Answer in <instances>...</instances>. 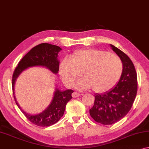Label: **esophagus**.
<instances>
[{
    "instance_id": "obj_1",
    "label": "esophagus",
    "mask_w": 149,
    "mask_h": 149,
    "mask_svg": "<svg viewBox=\"0 0 149 149\" xmlns=\"http://www.w3.org/2000/svg\"><path fill=\"white\" fill-rule=\"evenodd\" d=\"M72 96H73V97H79V96H80V94H79V93H77V92H74L72 94Z\"/></svg>"
}]
</instances>
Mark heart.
Listing matches in <instances>:
<instances>
[{
	"mask_svg": "<svg viewBox=\"0 0 149 149\" xmlns=\"http://www.w3.org/2000/svg\"><path fill=\"white\" fill-rule=\"evenodd\" d=\"M123 62L117 55L96 49H83L64 59L59 67L62 80L72 87L79 75L83 78L76 84L79 90H92L97 93L107 92L118 83L123 74Z\"/></svg>",
	"mask_w": 149,
	"mask_h": 149,
	"instance_id": "obj_1",
	"label": "heart"
}]
</instances>
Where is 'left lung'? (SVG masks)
<instances>
[{
	"mask_svg": "<svg viewBox=\"0 0 149 149\" xmlns=\"http://www.w3.org/2000/svg\"><path fill=\"white\" fill-rule=\"evenodd\" d=\"M123 65V74L115 87L102 94H96L94 104L90 110L91 117L96 123L110 125L120 120L131 109L137 93V74L128 56L111 45Z\"/></svg>",
	"mask_w": 149,
	"mask_h": 149,
	"instance_id": "obj_1",
	"label": "left lung"
}]
</instances>
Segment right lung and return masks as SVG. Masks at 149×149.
<instances>
[{
    "label": "right lung",
    "instance_id": "right-lung-1",
    "mask_svg": "<svg viewBox=\"0 0 149 149\" xmlns=\"http://www.w3.org/2000/svg\"><path fill=\"white\" fill-rule=\"evenodd\" d=\"M61 50L59 47L49 43H41L33 47L19 62L15 69L12 77V87L13 96L18 107L31 123L39 126H49L55 124L63 116L66 104L72 98V90L55 91L52 103L41 114L31 115L20 108L15 97V82L19 74L24 70L32 66L41 65L47 68L54 74L59 71V62L57 60V54Z\"/></svg>",
    "mask_w": 149,
    "mask_h": 149
}]
</instances>
